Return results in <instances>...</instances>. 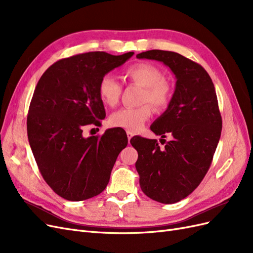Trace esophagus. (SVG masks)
Masks as SVG:
<instances>
[{"label": "esophagus", "instance_id": "34e87169", "mask_svg": "<svg viewBox=\"0 0 253 253\" xmlns=\"http://www.w3.org/2000/svg\"><path fill=\"white\" fill-rule=\"evenodd\" d=\"M126 135H127V139H128V142H129V140H131V138L134 136V133L131 132V131H127Z\"/></svg>", "mask_w": 253, "mask_h": 253}]
</instances>
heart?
Masks as SVG:
<instances>
[{
	"mask_svg": "<svg viewBox=\"0 0 253 253\" xmlns=\"http://www.w3.org/2000/svg\"><path fill=\"white\" fill-rule=\"evenodd\" d=\"M126 77L143 87L141 102H150L155 109L164 110L170 103L172 85L164 78L163 72L150 63H137L127 67ZM122 86L119 81L111 74L103 75L98 84V95L101 101L115 106L121 95ZM153 114L152 106L148 103L137 108H124L111 115L110 124L113 126L139 131Z\"/></svg>",
	"mask_w": 253,
	"mask_h": 253,
	"instance_id": "obj_1",
	"label": "heart"
}]
</instances>
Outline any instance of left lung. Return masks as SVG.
I'll return each mask as SVG.
<instances>
[{
  "label": "left lung",
  "mask_w": 253,
  "mask_h": 253,
  "mask_svg": "<svg viewBox=\"0 0 253 253\" xmlns=\"http://www.w3.org/2000/svg\"><path fill=\"white\" fill-rule=\"evenodd\" d=\"M163 62L175 75L171 101L151 126L156 135L172 136L165 148L156 139L137 137L135 164L142 192L162 204H174L191 194L208 172L220 138L221 116L210 76L177 52L153 49L136 56Z\"/></svg>",
  "instance_id": "obj_1"
}]
</instances>
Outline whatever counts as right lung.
<instances>
[{
	"label": "right lung",
	"mask_w": 253,
	"mask_h": 253,
	"mask_svg": "<svg viewBox=\"0 0 253 253\" xmlns=\"http://www.w3.org/2000/svg\"><path fill=\"white\" fill-rule=\"evenodd\" d=\"M133 55L91 51L65 58L49 66L37 84L27 116L29 144L44 180L67 201L100 194L126 147L124 129L109 128L101 137L85 138L83 128L100 126L105 117L98 95L102 76Z\"/></svg>",
	"instance_id": "add662e5"
}]
</instances>
